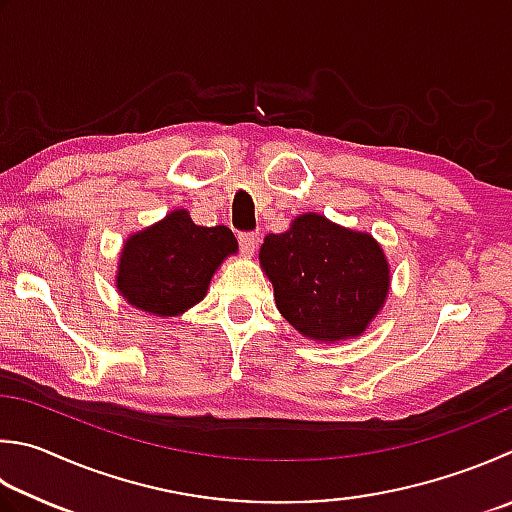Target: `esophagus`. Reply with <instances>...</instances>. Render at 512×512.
Instances as JSON below:
<instances>
[{
  "label": "esophagus",
  "instance_id": "esophagus-1",
  "mask_svg": "<svg viewBox=\"0 0 512 512\" xmlns=\"http://www.w3.org/2000/svg\"><path fill=\"white\" fill-rule=\"evenodd\" d=\"M258 234H240L238 236V243H240V252H243L245 256H254V252H256V247H258Z\"/></svg>",
  "mask_w": 512,
  "mask_h": 512
}]
</instances>
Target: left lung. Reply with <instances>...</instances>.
Listing matches in <instances>:
<instances>
[{"label": "left lung", "mask_w": 512, "mask_h": 512, "mask_svg": "<svg viewBox=\"0 0 512 512\" xmlns=\"http://www.w3.org/2000/svg\"><path fill=\"white\" fill-rule=\"evenodd\" d=\"M260 267L274 285L276 307L312 341L361 336L390 289V265L370 234L303 214L283 234L265 236Z\"/></svg>", "instance_id": "left-lung-1"}]
</instances>
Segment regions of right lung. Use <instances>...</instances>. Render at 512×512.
I'll return each instance as SVG.
<instances>
[{
  "label": "right lung",
  "mask_w": 512,
  "mask_h": 512,
  "mask_svg": "<svg viewBox=\"0 0 512 512\" xmlns=\"http://www.w3.org/2000/svg\"><path fill=\"white\" fill-rule=\"evenodd\" d=\"M238 252L225 225L200 227L185 209L127 238L118 265V292L153 316H178L200 303L220 263Z\"/></svg>",
  "instance_id": "obj_1"
}]
</instances>
